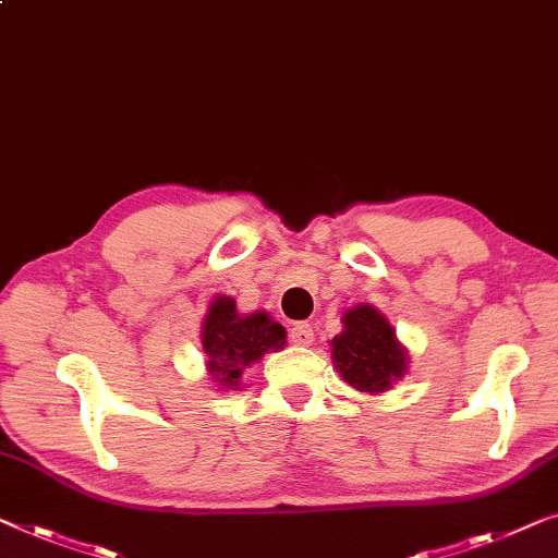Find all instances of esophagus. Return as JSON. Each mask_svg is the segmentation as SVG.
Instances as JSON below:
<instances>
[{"label":"esophagus","instance_id":"1","mask_svg":"<svg viewBox=\"0 0 558 558\" xmlns=\"http://www.w3.org/2000/svg\"><path fill=\"white\" fill-rule=\"evenodd\" d=\"M289 337H292V342L299 347H310L314 342V329L312 325H306V322H296Z\"/></svg>","mask_w":558,"mask_h":558}]
</instances>
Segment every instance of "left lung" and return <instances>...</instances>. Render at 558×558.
<instances>
[{
  "instance_id": "8db88e82",
  "label": "left lung",
  "mask_w": 558,
  "mask_h": 558,
  "mask_svg": "<svg viewBox=\"0 0 558 558\" xmlns=\"http://www.w3.org/2000/svg\"><path fill=\"white\" fill-rule=\"evenodd\" d=\"M329 347L339 377L360 392H387L408 375V347L398 339L390 319L373 304L344 310L342 332Z\"/></svg>"
}]
</instances>
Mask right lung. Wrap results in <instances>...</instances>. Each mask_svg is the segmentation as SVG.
Returning <instances> with one entry per match:
<instances>
[{
  "instance_id": "obj_1",
  "label": "right lung",
  "mask_w": 558,
  "mask_h": 558,
  "mask_svg": "<svg viewBox=\"0 0 558 558\" xmlns=\"http://www.w3.org/2000/svg\"><path fill=\"white\" fill-rule=\"evenodd\" d=\"M287 344V329L269 312L239 314L233 296L216 294L201 325V350L206 373L221 392L239 390L241 375L266 352H279Z\"/></svg>"
}]
</instances>
